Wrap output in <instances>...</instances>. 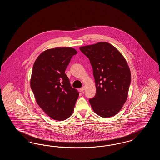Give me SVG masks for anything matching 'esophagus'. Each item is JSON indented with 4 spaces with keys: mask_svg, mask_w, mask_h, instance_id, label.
<instances>
[{
    "mask_svg": "<svg viewBox=\"0 0 160 160\" xmlns=\"http://www.w3.org/2000/svg\"><path fill=\"white\" fill-rule=\"evenodd\" d=\"M84 89H85V88H84V86H83L82 88H81L79 89V91H80V92H83L84 91Z\"/></svg>",
    "mask_w": 160,
    "mask_h": 160,
    "instance_id": "esophagus-1",
    "label": "esophagus"
}]
</instances>
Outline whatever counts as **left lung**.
I'll use <instances>...</instances> for the list:
<instances>
[{"mask_svg": "<svg viewBox=\"0 0 160 160\" xmlns=\"http://www.w3.org/2000/svg\"><path fill=\"white\" fill-rule=\"evenodd\" d=\"M89 59L95 78V96L89 99L96 114L110 118L126 102L131 77L128 65L121 52L106 42L80 47Z\"/></svg>", "mask_w": 160, "mask_h": 160, "instance_id": "8db88e82", "label": "left lung"}]
</instances>
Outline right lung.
<instances>
[{
  "label": "right lung",
  "mask_w": 160,
  "mask_h": 160,
  "mask_svg": "<svg viewBox=\"0 0 160 160\" xmlns=\"http://www.w3.org/2000/svg\"><path fill=\"white\" fill-rule=\"evenodd\" d=\"M77 53L71 47L48 49L33 64L31 89L39 106L54 120H65L73 113L79 92L72 88L65 72Z\"/></svg>",
  "instance_id": "right-lung-1"
}]
</instances>
